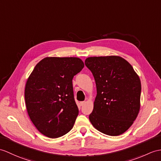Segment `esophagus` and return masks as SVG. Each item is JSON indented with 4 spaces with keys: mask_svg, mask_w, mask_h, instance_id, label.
<instances>
[{
    "mask_svg": "<svg viewBox=\"0 0 161 161\" xmlns=\"http://www.w3.org/2000/svg\"><path fill=\"white\" fill-rule=\"evenodd\" d=\"M80 104H81V106H83L84 105V104H85V102H81L80 103Z\"/></svg>",
    "mask_w": 161,
    "mask_h": 161,
    "instance_id": "obj_1",
    "label": "esophagus"
}]
</instances>
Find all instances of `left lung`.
Segmentation results:
<instances>
[{
    "instance_id": "obj_1",
    "label": "left lung",
    "mask_w": 161,
    "mask_h": 161,
    "mask_svg": "<svg viewBox=\"0 0 161 161\" xmlns=\"http://www.w3.org/2000/svg\"><path fill=\"white\" fill-rule=\"evenodd\" d=\"M85 65L92 72L97 87L90 121L107 135L124 133L140 110L139 77L131 64L119 56L90 57Z\"/></svg>"
}]
</instances>
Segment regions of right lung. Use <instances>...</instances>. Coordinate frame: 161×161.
I'll list each match as a JSON object with an SVG mask.
<instances>
[{"mask_svg":"<svg viewBox=\"0 0 161 161\" xmlns=\"http://www.w3.org/2000/svg\"><path fill=\"white\" fill-rule=\"evenodd\" d=\"M78 58L47 57L37 64L25 90L29 118L44 136L55 139L73 128L79 113L73 78L84 68Z\"/></svg>","mask_w":161,"mask_h":161,"instance_id":"add662e5","label":"right lung"}]
</instances>
